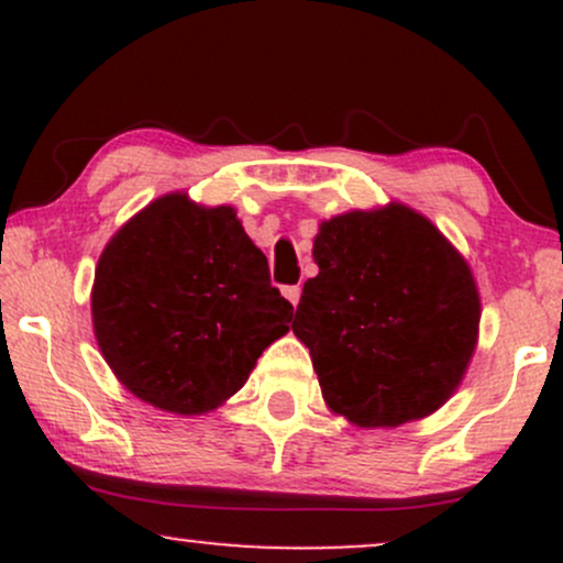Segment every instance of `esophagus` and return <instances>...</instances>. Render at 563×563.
I'll use <instances>...</instances> for the list:
<instances>
[{"mask_svg":"<svg viewBox=\"0 0 563 563\" xmlns=\"http://www.w3.org/2000/svg\"><path fill=\"white\" fill-rule=\"evenodd\" d=\"M283 296H286V299L296 307V303H299V299H301V288L299 286H286V288H283Z\"/></svg>","mask_w":563,"mask_h":563,"instance_id":"1","label":"esophagus"}]
</instances>
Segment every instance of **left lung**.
Listing matches in <instances>:
<instances>
[{"label": "left lung", "instance_id": "1", "mask_svg": "<svg viewBox=\"0 0 563 563\" xmlns=\"http://www.w3.org/2000/svg\"><path fill=\"white\" fill-rule=\"evenodd\" d=\"M318 277L303 283L296 339L322 399L360 429H394L439 410L471 363L482 303L466 260L402 203L320 224Z\"/></svg>", "mask_w": 563, "mask_h": 563}]
</instances>
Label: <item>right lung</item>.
<instances>
[{"instance_id":"add662e5","label":"right lung","mask_w":563,"mask_h":563,"mask_svg":"<svg viewBox=\"0 0 563 563\" xmlns=\"http://www.w3.org/2000/svg\"><path fill=\"white\" fill-rule=\"evenodd\" d=\"M290 318L235 209H206L185 192L129 219L95 269L102 357L134 397L177 416L228 402Z\"/></svg>"}]
</instances>
